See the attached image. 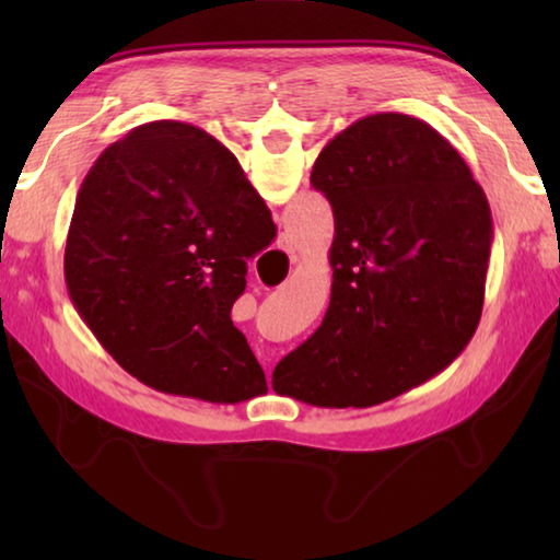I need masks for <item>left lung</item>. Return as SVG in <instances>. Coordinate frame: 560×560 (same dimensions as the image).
<instances>
[{"label":"left lung","instance_id":"left-lung-1","mask_svg":"<svg viewBox=\"0 0 560 560\" xmlns=\"http://www.w3.org/2000/svg\"><path fill=\"white\" fill-rule=\"evenodd\" d=\"M311 185L334 207L330 303L271 387L371 407L444 371L479 326L494 226L485 189L438 130L375 113L330 140Z\"/></svg>","mask_w":560,"mask_h":560}]
</instances>
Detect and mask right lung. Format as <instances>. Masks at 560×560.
Returning a JSON list of instances; mask_svg holds the SVG:
<instances>
[{
    "label": "right lung",
    "instance_id": "right-lung-1",
    "mask_svg": "<svg viewBox=\"0 0 560 560\" xmlns=\"http://www.w3.org/2000/svg\"><path fill=\"white\" fill-rule=\"evenodd\" d=\"M277 224L202 128L153 120L103 150L75 197L71 303L120 368L155 390L234 405L267 377L232 306Z\"/></svg>",
    "mask_w": 560,
    "mask_h": 560
}]
</instances>
